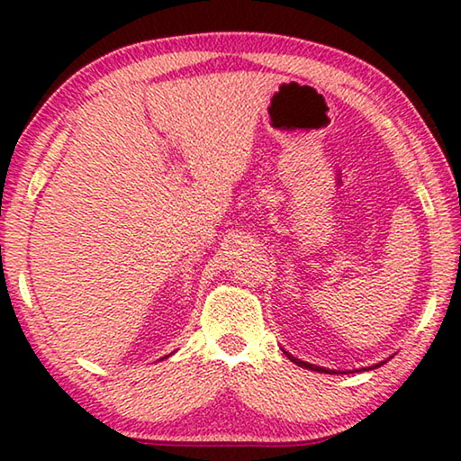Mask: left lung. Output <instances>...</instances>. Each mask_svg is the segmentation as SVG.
<instances>
[{"instance_id": "1", "label": "left lung", "mask_w": 461, "mask_h": 461, "mask_svg": "<svg viewBox=\"0 0 461 461\" xmlns=\"http://www.w3.org/2000/svg\"><path fill=\"white\" fill-rule=\"evenodd\" d=\"M286 354V352H285ZM288 357H291V362H294L296 366H301V368H309V370H315V372H325V374H331V370H325V368H321V366H313V364H309V362H301L299 357H294V356H291V354H286ZM378 366H382V364H376V368Z\"/></svg>"}]
</instances>
